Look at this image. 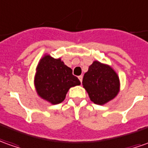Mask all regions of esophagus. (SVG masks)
<instances>
[{
	"label": "esophagus",
	"mask_w": 148,
	"mask_h": 148,
	"mask_svg": "<svg viewBox=\"0 0 148 148\" xmlns=\"http://www.w3.org/2000/svg\"><path fill=\"white\" fill-rule=\"evenodd\" d=\"M78 78H79V80H80V82H82V80H83V76H78Z\"/></svg>",
	"instance_id": "obj_1"
}]
</instances>
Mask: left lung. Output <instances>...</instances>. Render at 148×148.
<instances>
[{"label":"left lung","instance_id":"8db88e82","mask_svg":"<svg viewBox=\"0 0 148 148\" xmlns=\"http://www.w3.org/2000/svg\"><path fill=\"white\" fill-rule=\"evenodd\" d=\"M83 87L89 98L97 105H104L118 95L119 77L110 66L94 61L83 78Z\"/></svg>","mask_w":148,"mask_h":148}]
</instances>
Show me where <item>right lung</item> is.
<instances>
[{
  "label": "right lung",
  "mask_w": 148,
  "mask_h": 148,
  "mask_svg": "<svg viewBox=\"0 0 148 148\" xmlns=\"http://www.w3.org/2000/svg\"><path fill=\"white\" fill-rule=\"evenodd\" d=\"M80 84L79 79L61 59L45 55L38 64L34 76L38 95L53 105L61 103L69 88Z\"/></svg>",
  "instance_id": "right-lung-1"
}]
</instances>
